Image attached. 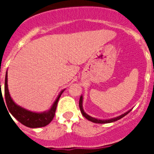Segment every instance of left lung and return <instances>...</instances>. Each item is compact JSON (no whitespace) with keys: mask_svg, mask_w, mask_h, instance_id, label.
I'll use <instances>...</instances> for the list:
<instances>
[{"mask_svg":"<svg viewBox=\"0 0 154 154\" xmlns=\"http://www.w3.org/2000/svg\"><path fill=\"white\" fill-rule=\"evenodd\" d=\"M79 108H80V111H81L82 114V116H83L84 117L86 118L88 120L91 121V122H92V123H112V122H115V121H117L119 120V119H120L121 118L124 117L125 116L127 115L129 112L131 111L132 109H130L129 111H127V112H126L125 113L122 114V115L119 116H116V117L115 118H112V119H96V118H94V117H92V116H89L88 114H86L85 112V111H84L83 109V107H82V96H80V99H79Z\"/></svg>","mask_w":154,"mask_h":154,"instance_id":"8db88e82","label":"left lung"}]
</instances>
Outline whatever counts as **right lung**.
<instances>
[{"label":"right lung","instance_id":"add662e5","mask_svg":"<svg viewBox=\"0 0 154 154\" xmlns=\"http://www.w3.org/2000/svg\"><path fill=\"white\" fill-rule=\"evenodd\" d=\"M64 90L65 89L61 91V92L58 96L57 99H55V101L54 102L49 110L43 112H31L29 110L25 109L24 108H22L13 101V99H11L10 93H9V90H8V73L6 72L5 82V101H6L5 103H5V105L7 104V106H7L6 109H7L8 110V112H10L14 117L15 118L17 121H19L21 124L30 128L43 127V126H45L48 124H49L55 116L58 99H59ZM1 95H2V93H1ZM3 101H4V99H3Z\"/></svg>","mask_w":154,"mask_h":154}]
</instances>
